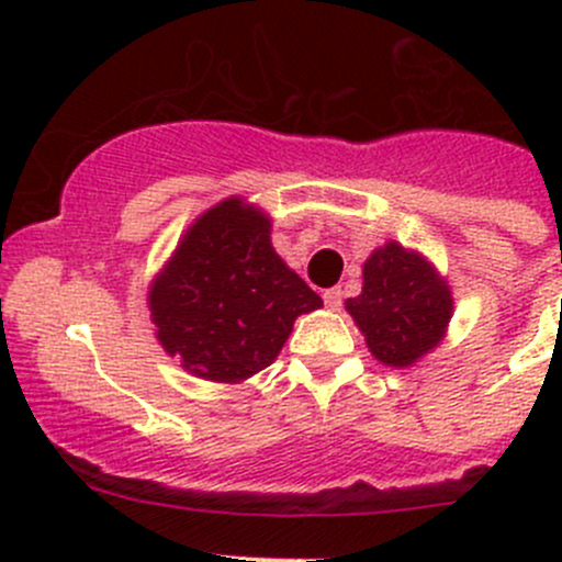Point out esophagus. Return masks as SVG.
Segmentation results:
<instances>
[{
	"label": "esophagus",
	"instance_id": "obj_1",
	"mask_svg": "<svg viewBox=\"0 0 562 562\" xmlns=\"http://www.w3.org/2000/svg\"><path fill=\"white\" fill-rule=\"evenodd\" d=\"M323 302H326L328 310H339L342 307V291L339 288H328V291H323Z\"/></svg>",
	"mask_w": 562,
	"mask_h": 562
}]
</instances>
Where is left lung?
Here are the masks:
<instances>
[{"label": "left lung", "instance_id": "obj_1", "mask_svg": "<svg viewBox=\"0 0 562 562\" xmlns=\"http://www.w3.org/2000/svg\"><path fill=\"white\" fill-rule=\"evenodd\" d=\"M381 364L413 367L438 348L454 299L424 255L396 241L378 247L364 263V288L345 302Z\"/></svg>", "mask_w": 562, "mask_h": 562}]
</instances>
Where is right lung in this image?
<instances>
[{"instance_id":"add662e5","label":"right lung","mask_w":562,"mask_h":562,"mask_svg":"<svg viewBox=\"0 0 562 562\" xmlns=\"http://www.w3.org/2000/svg\"><path fill=\"white\" fill-rule=\"evenodd\" d=\"M271 220L225 198L190 225L149 288L151 321L190 375L241 383L280 356L321 296L271 247Z\"/></svg>"}]
</instances>
